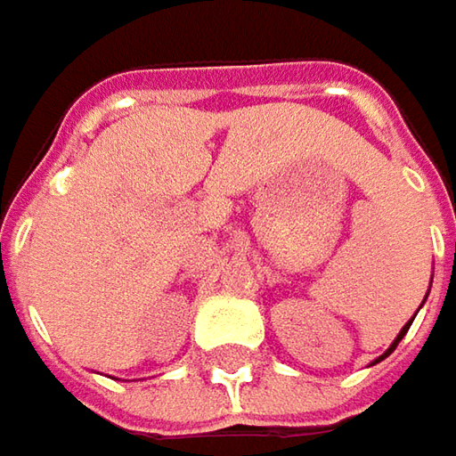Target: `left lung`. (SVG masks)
I'll use <instances>...</instances> for the list:
<instances>
[{"instance_id": "1", "label": "left lung", "mask_w": 456, "mask_h": 456, "mask_svg": "<svg viewBox=\"0 0 456 456\" xmlns=\"http://www.w3.org/2000/svg\"><path fill=\"white\" fill-rule=\"evenodd\" d=\"M431 279H434V276H431ZM427 297H429V291H427ZM424 302H427V299H424ZM424 302H421V305H424ZM413 317H416V314H413ZM413 317H411V320H409V322L403 324V327H401V332H398V335H395V340L391 342V345H388V350H386V353H383V355H380V358L373 360V365H376V362H380V360H386V358H388V355H391V353H394V350H395V345H398V342L403 340V335H406V332H409V327H411Z\"/></svg>"}]
</instances>
